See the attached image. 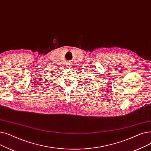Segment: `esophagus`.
<instances>
[{"label": "esophagus", "mask_w": 151, "mask_h": 151, "mask_svg": "<svg viewBox=\"0 0 151 151\" xmlns=\"http://www.w3.org/2000/svg\"><path fill=\"white\" fill-rule=\"evenodd\" d=\"M66 65H67V67H70V66L71 65V62H68V63H67Z\"/></svg>", "instance_id": "1"}]
</instances>
